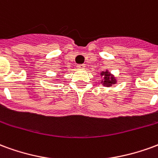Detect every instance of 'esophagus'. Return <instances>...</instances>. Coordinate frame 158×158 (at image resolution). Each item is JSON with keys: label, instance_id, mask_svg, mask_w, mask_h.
<instances>
[{"label": "esophagus", "instance_id": "obj_1", "mask_svg": "<svg viewBox=\"0 0 158 158\" xmlns=\"http://www.w3.org/2000/svg\"><path fill=\"white\" fill-rule=\"evenodd\" d=\"M77 69H85V64H79V65H77Z\"/></svg>", "mask_w": 158, "mask_h": 158}]
</instances>
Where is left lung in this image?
<instances>
[{
	"instance_id": "8db88e82",
	"label": "left lung",
	"mask_w": 158,
	"mask_h": 158,
	"mask_svg": "<svg viewBox=\"0 0 158 158\" xmlns=\"http://www.w3.org/2000/svg\"><path fill=\"white\" fill-rule=\"evenodd\" d=\"M100 75L102 77V79L101 80V84L104 87H111L112 85H115L118 82L116 77L112 74L108 70L101 72Z\"/></svg>"
}]
</instances>
